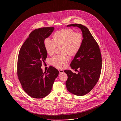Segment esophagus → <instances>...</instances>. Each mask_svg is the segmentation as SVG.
I'll use <instances>...</instances> for the list:
<instances>
[{
    "label": "esophagus",
    "mask_w": 121,
    "mask_h": 121,
    "mask_svg": "<svg viewBox=\"0 0 121 121\" xmlns=\"http://www.w3.org/2000/svg\"><path fill=\"white\" fill-rule=\"evenodd\" d=\"M59 72L60 73H63L64 72V71L62 69H59Z\"/></svg>",
    "instance_id": "34e87169"
}]
</instances>
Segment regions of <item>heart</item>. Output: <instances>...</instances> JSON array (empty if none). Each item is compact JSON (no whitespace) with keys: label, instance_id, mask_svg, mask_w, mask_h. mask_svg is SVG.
<instances>
[{"label":"heart","instance_id":"heart-1","mask_svg":"<svg viewBox=\"0 0 121 121\" xmlns=\"http://www.w3.org/2000/svg\"><path fill=\"white\" fill-rule=\"evenodd\" d=\"M53 41L49 38L44 40V46L46 52L52 55L57 46L63 45V53H69L71 56L75 55L80 49L83 42V36L79 33H75L72 29H63L55 32L53 35ZM70 58L68 54L63 55H55L50 59L52 65L58 68L66 66Z\"/></svg>","mask_w":121,"mask_h":121}]
</instances>
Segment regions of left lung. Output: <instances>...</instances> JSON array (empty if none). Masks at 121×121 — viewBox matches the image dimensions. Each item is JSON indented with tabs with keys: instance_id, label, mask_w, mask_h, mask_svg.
Wrapping results in <instances>:
<instances>
[{
	"instance_id": "1",
	"label": "left lung",
	"mask_w": 121,
	"mask_h": 121,
	"mask_svg": "<svg viewBox=\"0 0 121 121\" xmlns=\"http://www.w3.org/2000/svg\"><path fill=\"white\" fill-rule=\"evenodd\" d=\"M81 29L83 42L80 49L70 64L73 69H78V74L71 70L64 72L68 75L67 89L75 95L83 96L90 92L97 84L102 69V57L98 43L86 27L81 24H72L67 27Z\"/></svg>"
}]
</instances>
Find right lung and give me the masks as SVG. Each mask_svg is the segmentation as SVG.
Segmentation results:
<instances>
[{
    "label": "right lung",
    "mask_w": 121,
    "mask_h": 121,
    "mask_svg": "<svg viewBox=\"0 0 121 121\" xmlns=\"http://www.w3.org/2000/svg\"><path fill=\"white\" fill-rule=\"evenodd\" d=\"M54 29L53 27L35 29L29 35L19 52L18 78L23 90L32 98H41L48 95L59 74L58 69L52 66L44 73L41 69L48 55L44 40Z\"/></svg>",
    "instance_id": "obj_1"
}]
</instances>
